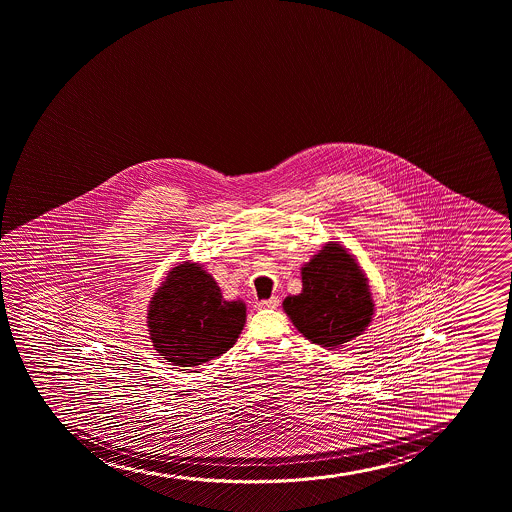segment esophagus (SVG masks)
<instances>
[{
    "mask_svg": "<svg viewBox=\"0 0 512 512\" xmlns=\"http://www.w3.org/2000/svg\"><path fill=\"white\" fill-rule=\"evenodd\" d=\"M277 306H279V298L277 296H272L270 299H264V301L257 303L259 310H274Z\"/></svg>",
    "mask_w": 512,
    "mask_h": 512,
    "instance_id": "obj_1",
    "label": "esophagus"
}]
</instances>
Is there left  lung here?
<instances>
[{
  "label": "left lung",
  "instance_id": "8db88e82",
  "mask_svg": "<svg viewBox=\"0 0 512 512\" xmlns=\"http://www.w3.org/2000/svg\"><path fill=\"white\" fill-rule=\"evenodd\" d=\"M303 291L282 308L306 339L327 349L361 335L373 318L368 277L347 248L330 242L301 269Z\"/></svg>",
  "mask_w": 512,
  "mask_h": 512
}]
</instances>
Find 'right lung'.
I'll return each instance as SVG.
<instances>
[{
    "label": "right lung",
    "instance_id": "1",
    "mask_svg": "<svg viewBox=\"0 0 512 512\" xmlns=\"http://www.w3.org/2000/svg\"><path fill=\"white\" fill-rule=\"evenodd\" d=\"M245 318V303L226 301L213 276L192 262L173 267L148 306L153 347L178 368H196L231 349Z\"/></svg>",
    "mask_w": 512,
    "mask_h": 512
}]
</instances>
